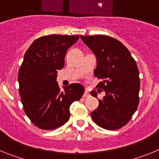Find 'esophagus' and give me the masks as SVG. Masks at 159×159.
<instances>
[{"mask_svg": "<svg viewBox=\"0 0 159 159\" xmlns=\"http://www.w3.org/2000/svg\"><path fill=\"white\" fill-rule=\"evenodd\" d=\"M88 95H89V94H88V90H85V92H84V95H83V96H84V98H86V97H88Z\"/></svg>", "mask_w": 159, "mask_h": 159, "instance_id": "34e87169", "label": "esophagus"}]
</instances>
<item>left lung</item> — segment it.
Instances as JSON below:
<instances>
[{
  "instance_id": "obj_1",
  "label": "left lung",
  "mask_w": 159,
  "mask_h": 159,
  "mask_svg": "<svg viewBox=\"0 0 159 159\" xmlns=\"http://www.w3.org/2000/svg\"><path fill=\"white\" fill-rule=\"evenodd\" d=\"M81 40L95 55V76L101 80L97 88L105 96L91 113L93 121L107 130H117L127 124L139 102L140 80L135 60L120 41L103 35L80 36ZM100 89H98L99 92ZM91 95L97 97L95 91Z\"/></svg>"
}]
</instances>
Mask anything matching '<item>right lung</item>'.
Returning a JSON list of instances; mask_svg holds the SVG:
<instances>
[{"label":"right lung","instance_id":"add662e5","mask_svg":"<svg viewBox=\"0 0 159 159\" xmlns=\"http://www.w3.org/2000/svg\"><path fill=\"white\" fill-rule=\"evenodd\" d=\"M79 38L42 36L32 42L24 56L18 74L19 93L25 114L42 130H54L67 123L70 106L84 95L80 84H70L61 92L57 82V71L64 67L67 49Z\"/></svg>","mask_w":159,"mask_h":159}]
</instances>
